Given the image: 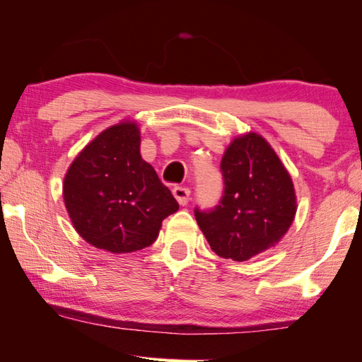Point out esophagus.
Listing matches in <instances>:
<instances>
[{"label": "esophagus", "mask_w": 362, "mask_h": 362, "mask_svg": "<svg viewBox=\"0 0 362 362\" xmlns=\"http://www.w3.org/2000/svg\"><path fill=\"white\" fill-rule=\"evenodd\" d=\"M173 195H175V199L177 200V204H180V205H187L191 191H189L187 187L176 186V187H173Z\"/></svg>", "instance_id": "1"}]
</instances>
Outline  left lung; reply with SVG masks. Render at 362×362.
<instances>
[{
    "mask_svg": "<svg viewBox=\"0 0 362 362\" xmlns=\"http://www.w3.org/2000/svg\"><path fill=\"white\" fill-rule=\"evenodd\" d=\"M223 195L213 209L194 216L221 258L245 262L268 250L287 233L297 211L292 180L262 136L233 141L220 165Z\"/></svg>",
    "mask_w": 362,
    "mask_h": 362,
    "instance_id": "1",
    "label": "left lung"
}]
</instances>
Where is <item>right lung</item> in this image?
Segmentation results:
<instances>
[{
  "mask_svg": "<svg viewBox=\"0 0 362 362\" xmlns=\"http://www.w3.org/2000/svg\"><path fill=\"white\" fill-rule=\"evenodd\" d=\"M139 129L110 127L74 160L64 180V202L88 244L129 253L156 242L162 221L180 205L141 158Z\"/></svg>",
  "mask_w": 362,
  "mask_h": 362,
  "instance_id": "add662e5",
  "label": "right lung"
}]
</instances>
